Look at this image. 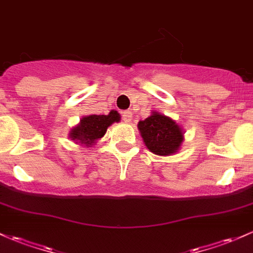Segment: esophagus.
<instances>
[{
	"instance_id": "esophagus-1",
	"label": "esophagus",
	"mask_w": 253,
	"mask_h": 253,
	"mask_svg": "<svg viewBox=\"0 0 253 253\" xmlns=\"http://www.w3.org/2000/svg\"><path fill=\"white\" fill-rule=\"evenodd\" d=\"M122 118H123V121L126 122V123H129L132 118V113L130 112V111H124V112L122 113Z\"/></svg>"
}]
</instances>
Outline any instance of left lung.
Here are the masks:
<instances>
[{"mask_svg":"<svg viewBox=\"0 0 253 253\" xmlns=\"http://www.w3.org/2000/svg\"><path fill=\"white\" fill-rule=\"evenodd\" d=\"M137 127L147 148L158 156L175 153L183 140L181 127L169 117L157 112L138 122Z\"/></svg>","mask_w":253,"mask_h":253,"instance_id":"obj_1","label":"left lung"}]
</instances>
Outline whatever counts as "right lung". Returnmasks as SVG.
I'll list each match as a JSON object with an SVG mask.
<instances>
[{
  "label": "right lung",
  "mask_w": 253,
  "mask_h": 253,
  "mask_svg": "<svg viewBox=\"0 0 253 253\" xmlns=\"http://www.w3.org/2000/svg\"><path fill=\"white\" fill-rule=\"evenodd\" d=\"M121 117L117 111H111L107 116H89L84 117L81 121L80 126L73 127L70 137L81 145L90 146L96 140L105 135L107 127L115 122H119Z\"/></svg>",
  "instance_id": "add662e5"
}]
</instances>
